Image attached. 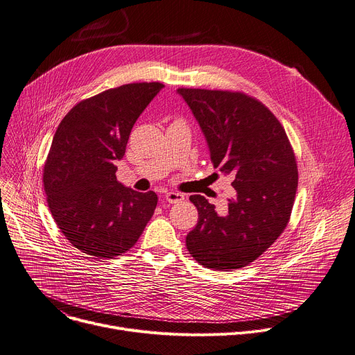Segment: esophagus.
I'll list each match as a JSON object with an SVG mask.
<instances>
[{
    "label": "esophagus",
    "mask_w": 355,
    "mask_h": 355,
    "mask_svg": "<svg viewBox=\"0 0 355 355\" xmlns=\"http://www.w3.org/2000/svg\"><path fill=\"white\" fill-rule=\"evenodd\" d=\"M164 198H166L167 202H170V204H177V202H181V201L184 200V196L180 194V192L171 191V192H167V194L164 196Z\"/></svg>",
    "instance_id": "1"
}]
</instances>
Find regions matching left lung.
I'll return each mask as SVG.
<instances>
[{
  "label": "left lung",
  "instance_id": "left-lung-1",
  "mask_svg": "<svg viewBox=\"0 0 355 355\" xmlns=\"http://www.w3.org/2000/svg\"><path fill=\"white\" fill-rule=\"evenodd\" d=\"M178 94L197 119L211 161L234 178L235 196L222 212L204 196H191L198 209L187 249L208 269L234 270L256 261L280 236L297 191V164L276 116L241 92L187 89Z\"/></svg>",
  "mask_w": 355,
  "mask_h": 355
}]
</instances>
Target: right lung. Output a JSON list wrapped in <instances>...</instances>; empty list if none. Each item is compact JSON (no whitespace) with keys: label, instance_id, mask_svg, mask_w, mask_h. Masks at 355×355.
I'll return each mask as SVG.
<instances>
[{"label":"right lung","instance_id":"1","mask_svg":"<svg viewBox=\"0 0 355 355\" xmlns=\"http://www.w3.org/2000/svg\"><path fill=\"white\" fill-rule=\"evenodd\" d=\"M164 87L128 83L79 102L62 119L44 167V189L60 232L79 250L113 259L139 241L157 207L153 191L116 178L132 128Z\"/></svg>","mask_w":355,"mask_h":355}]
</instances>
